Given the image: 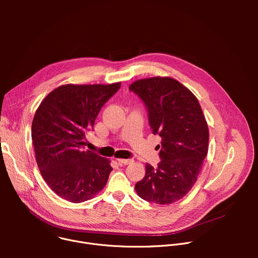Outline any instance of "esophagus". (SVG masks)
<instances>
[{"label": "esophagus", "instance_id": "esophagus-1", "mask_svg": "<svg viewBox=\"0 0 258 258\" xmlns=\"http://www.w3.org/2000/svg\"><path fill=\"white\" fill-rule=\"evenodd\" d=\"M117 162H118L120 165H122V164L127 165V164H131V163L133 162V160H132V159H117Z\"/></svg>", "mask_w": 258, "mask_h": 258}]
</instances>
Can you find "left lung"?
Here are the masks:
<instances>
[{
  "mask_svg": "<svg viewBox=\"0 0 258 258\" xmlns=\"http://www.w3.org/2000/svg\"><path fill=\"white\" fill-rule=\"evenodd\" d=\"M144 103L149 125L161 138L157 167L146 164L135 189L148 202L170 204L194 186L208 151V126L197 98L170 78L140 80L130 86Z\"/></svg>",
  "mask_w": 258,
  "mask_h": 258,
  "instance_id": "1",
  "label": "left lung"
}]
</instances>
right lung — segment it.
<instances>
[{"mask_svg": "<svg viewBox=\"0 0 258 258\" xmlns=\"http://www.w3.org/2000/svg\"><path fill=\"white\" fill-rule=\"evenodd\" d=\"M120 85L61 86L43 100L34 114L31 139L36 163L47 185L69 202L95 196L112 170L109 160L84 150V140Z\"/></svg>", "mask_w": 258, "mask_h": 258, "instance_id": "obj_1", "label": "right lung"}]
</instances>
